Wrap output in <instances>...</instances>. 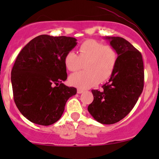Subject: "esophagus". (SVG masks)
<instances>
[{"label":"esophagus","mask_w":159,"mask_h":159,"mask_svg":"<svg viewBox=\"0 0 159 159\" xmlns=\"http://www.w3.org/2000/svg\"><path fill=\"white\" fill-rule=\"evenodd\" d=\"M77 92H78V94H81V93H83V92H84V91H83L82 89H78V91H77Z\"/></svg>","instance_id":"esophagus-1"}]
</instances>
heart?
I'll return each instance as SVG.
<instances>
[{
	"label": "heart",
	"instance_id": "heart-1",
	"mask_svg": "<svg viewBox=\"0 0 159 159\" xmlns=\"http://www.w3.org/2000/svg\"><path fill=\"white\" fill-rule=\"evenodd\" d=\"M78 51L79 55L70 51L64 59L65 67L70 71L79 70L82 62L87 61L86 71L75 73L69 77L71 85L87 89L111 78L117 63V53L113 48L105 46L96 40L89 39L80 44Z\"/></svg>",
	"mask_w": 159,
	"mask_h": 159
}]
</instances>
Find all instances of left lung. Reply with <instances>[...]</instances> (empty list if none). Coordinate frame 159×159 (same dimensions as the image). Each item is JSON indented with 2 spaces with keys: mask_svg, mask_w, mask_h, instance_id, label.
Wrapping results in <instances>:
<instances>
[{
  "mask_svg": "<svg viewBox=\"0 0 159 159\" xmlns=\"http://www.w3.org/2000/svg\"><path fill=\"white\" fill-rule=\"evenodd\" d=\"M118 57L115 70L102 91L92 90L94 100L88 107L97 121L111 125L121 121L132 110L144 88L142 54L120 37H106Z\"/></svg>",
  "mask_w": 159,
  "mask_h": 159,
  "instance_id": "obj_1",
  "label": "left lung"
}]
</instances>
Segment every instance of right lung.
Returning <instances> with one entry per match:
<instances>
[{"label": "right lung", "instance_id": "right-lung-1", "mask_svg": "<svg viewBox=\"0 0 159 159\" xmlns=\"http://www.w3.org/2000/svg\"><path fill=\"white\" fill-rule=\"evenodd\" d=\"M75 38L39 35L20 51L11 70L14 100L31 122L50 125L61 117L67 101L77 89L67 79L64 59L77 44Z\"/></svg>", "mask_w": 159, "mask_h": 159}]
</instances>
